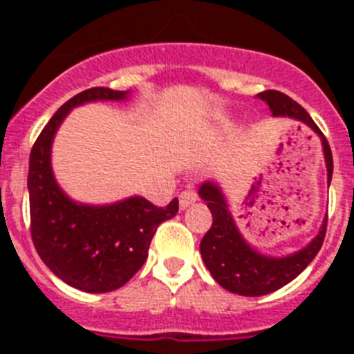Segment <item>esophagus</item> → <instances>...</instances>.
I'll use <instances>...</instances> for the list:
<instances>
[{
  "mask_svg": "<svg viewBox=\"0 0 354 354\" xmlns=\"http://www.w3.org/2000/svg\"><path fill=\"white\" fill-rule=\"evenodd\" d=\"M196 198H198V196H196L195 189H184V192H180V195H179L180 209H186V207H189L192 204H195Z\"/></svg>",
  "mask_w": 354,
  "mask_h": 354,
  "instance_id": "34e87169",
  "label": "esophagus"
}]
</instances>
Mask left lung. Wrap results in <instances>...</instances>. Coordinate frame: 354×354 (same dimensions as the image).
Returning <instances> with one entry per match:
<instances>
[{
  "label": "left lung",
  "mask_w": 354,
  "mask_h": 354,
  "mask_svg": "<svg viewBox=\"0 0 354 354\" xmlns=\"http://www.w3.org/2000/svg\"><path fill=\"white\" fill-rule=\"evenodd\" d=\"M257 97L268 102L274 117H289L299 120L319 134V138L323 142L328 183H330L331 174H333L331 149L317 124L306 113V109L278 90H266V92L257 93ZM198 195L207 202V207L212 214V225L200 243V253L212 278L230 292L241 294V296H264V294L278 290L280 287L292 282L294 278L314 261L323 246L328 216L317 236L305 248L287 257H266L262 253L255 252L243 239L220 187L214 183H204L200 186Z\"/></svg>",
  "instance_id": "obj_1"
}]
</instances>
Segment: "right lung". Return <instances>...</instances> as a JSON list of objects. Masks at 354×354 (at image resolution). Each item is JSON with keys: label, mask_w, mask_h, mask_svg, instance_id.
<instances>
[{"label": "right lung", "mask_w": 354, "mask_h": 354, "mask_svg": "<svg viewBox=\"0 0 354 354\" xmlns=\"http://www.w3.org/2000/svg\"><path fill=\"white\" fill-rule=\"evenodd\" d=\"M129 92L95 86L62 106L39 134L30 154L31 239L56 277L84 292H109L127 283L145 264L150 241L162 221L179 211V200L158 207L143 196L111 205H84L56 184L51 145L56 131L76 106L92 101H124Z\"/></svg>", "instance_id": "add662e5"}]
</instances>
